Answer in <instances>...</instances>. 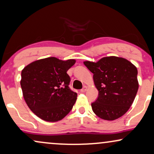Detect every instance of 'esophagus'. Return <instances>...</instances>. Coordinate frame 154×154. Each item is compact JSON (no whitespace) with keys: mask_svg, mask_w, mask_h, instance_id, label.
I'll list each match as a JSON object with an SVG mask.
<instances>
[{"mask_svg":"<svg viewBox=\"0 0 154 154\" xmlns=\"http://www.w3.org/2000/svg\"><path fill=\"white\" fill-rule=\"evenodd\" d=\"M87 87L86 86H85L82 89H81L80 91H81V92H85V91H87Z\"/></svg>","mask_w":154,"mask_h":154,"instance_id":"34e87169","label":"esophagus"}]
</instances>
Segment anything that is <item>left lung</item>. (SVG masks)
Returning a JSON list of instances; mask_svg holds the SVG:
<instances>
[{
    "instance_id": "8db88e82",
    "label": "left lung",
    "mask_w": 154,
    "mask_h": 154,
    "mask_svg": "<svg viewBox=\"0 0 154 154\" xmlns=\"http://www.w3.org/2000/svg\"><path fill=\"white\" fill-rule=\"evenodd\" d=\"M84 64L94 75V83L99 91L98 98L91 104L94 114L108 121L126 114L139 89L135 65L116 56L103 57L97 63L85 61Z\"/></svg>"
}]
</instances>
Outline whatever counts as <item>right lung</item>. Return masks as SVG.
I'll return each mask as SVG.
<instances>
[{
  "label": "right lung",
  "mask_w": 154,
  "mask_h": 154,
  "mask_svg": "<svg viewBox=\"0 0 154 154\" xmlns=\"http://www.w3.org/2000/svg\"><path fill=\"white\" fill-rule=\"evenodd\" d=\"M76 60L54 57L32 62L21 72L20 86L27 105L37 116L50 122L62 120L72 109L77 94L69 89L67 72Z\"/></svg>",
  "instance_id": "add662e5"
}]
</instances>
